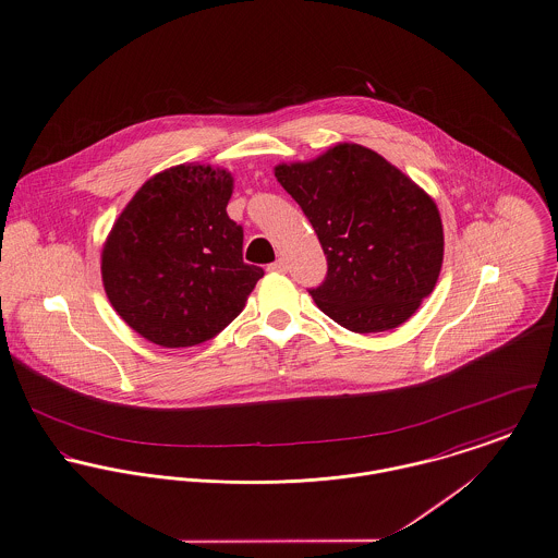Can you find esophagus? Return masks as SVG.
Listing matches in <instances>:
<instances>
[{
  "mask_svg": "<svg viewBox=\"0 0 558 558\" xmlns=\"http://www.w3.org/2000/svg\"><path fill=\"white\" fill-rule=\"evenodd\" d=\"M268 270H277V272H286L288 270V262L283 259V257H279V259H275L270 266H268Z\"/></svg>",
  "mask_w": 558,
  "mask_h": 558,
  "instance_id": "1",
  "label": "esophagus"
}]
</instances>
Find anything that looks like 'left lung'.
<instances>
[{"instance_id": "8db88e82", "label": "left lung", "mask_w": 558, "mask_h": 558, "mask_svg": "<svg viewBox=\"0 0 558 558\" xmlns=\"http://www.w3.org/2000/svg\"><path fill=\"white\" fill-rule=\"evenodd\" d=\"M277 181L301 204L328 259L315 304L352 332L407 322L433 292L444 262L435 201L379 153L341 143L296 163Z\"/></svg>"}]
</instances>
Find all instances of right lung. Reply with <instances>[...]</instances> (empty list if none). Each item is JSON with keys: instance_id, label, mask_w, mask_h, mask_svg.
<instances>
[{"instance_id": "1", "label": "right lung", "mask_w": 558, "mask_h": 558, "mask_svg": "<svg viewBox=\"0 0 558 558\" xmlns=\"http://www.w3.org/2000/svg\"><path fill=\"white\" fill-rule=\"evenodd\" d=\"M228 170L181 163L151 177L117 217L104 250V290L121 319L161 348L219 335L264 270L243 262V228L226 213Z\"/></svg>"}]
</instances>
